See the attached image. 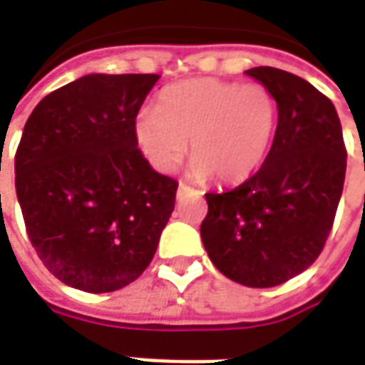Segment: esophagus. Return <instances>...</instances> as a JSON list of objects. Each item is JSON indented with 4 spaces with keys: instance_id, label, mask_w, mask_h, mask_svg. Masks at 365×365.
Instances as JSON below:
<instances>
[{
    "instance_id": "1",
    "label": "esophagus",
    "mask_w": 365,
    "mask_h": 365,
    "mask_svg": "<svg viewBox=\"0 0 365 365\" xmlns=\"http://www.w3.org/2000/svg\"><path fill=\"white\" fill-rule=\"evenodd\" d=\"M185 193H197L199 195V191L197 190H193V187H190V185H185V183H180V187H178V197L182 199Z\"/></svg>"
}]
</instances>
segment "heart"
I'll return each mask as SVG.
<instances>
[{
	"instance_id": "obj_1",
	"label": "heart",
	"mask_w": 365,
	"mask_h": 365,
	"mask_svg": "<svg viewBox=\"0 0 365 365\" xmlns=\"http://www.w3.org/2000/svg\"><path fill=\"white\" fill-rule=\"evenodd\" d=\"M277 128V101L262 83L197 78L168 86L158 107L136 115L138 148L158 172L180 168L187 152L191 175L238 183L262 166Z\"/></svg>"
}]
</instances>
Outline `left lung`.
<instances>
[{
  "mask_svg": "<svg viewBox=\"0 0 365 365\" xmlns=\"http://www.w3.org/2000/svg\"><path fill=\"white\" fill-rule=\"evenodd\" d=\"M277 101L262 168L238 187L205 193L201 240L222 275L274 287L305 272L324 248L346 175L342 127L329 97L285 70H246Z\"/></svg>",
  "mask_w": 365,
  "mask_h": 365,
  "instance_id": "1",
  "label": "left lung"
}]
</instances>
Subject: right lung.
<instances>
[{
	"label": "right lung",
	"mask_w": 365,
	"mask_h": 365,
	"mask_svg": "<svg viewBox=\"0 0 365 365\" xmlns=\"http://www.w3.org/2000/svg\"><path fill=\"white\" fill-rule=\"evenodd\" d=\"M158 74H90L52 91L25 123L15 190L31 245L60 282L107 293L154 258L178 182L154 172L135 119Z\"/></svg>",
	"instance_id": "right-lung-1"
}]
</instances>
